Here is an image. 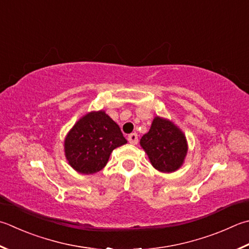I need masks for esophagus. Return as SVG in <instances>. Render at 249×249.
Listing matches in <instances>:
<instances>
[{"label":"esophagus","instance_id":"obj_1","mask_svg":"<svg viewBox=\"0 0 249 249\" xmlns=\"http://www.w3.org/2000/svg\"><path fill=\"white\" fill-rule=\"evenodd\" d=\"M128 141H129L130 144H133V145L138 144V142H139L138 134H137V133H131V134H129V135H128Z\"/></svg>","mask_w":249,"mask_h":249}]
</instances>
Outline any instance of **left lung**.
<instances>
[{"mask_svg":"<svg viewBox=\"0 0 249 249\" xmlns=\"http://www.w3.org/2000/svg\"><path fill=\"white\" fill-rule=\"evenodd\" d=\"M152 166L163 173L177 171L184 163L187 141L183 131L171 120L156 116L151 129L140 140Z\"/></svg>","mask_w":249,"mask_h":249,"instance_id":"1","label":"left lung"}]
</instances>
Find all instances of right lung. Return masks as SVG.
I'll use <instances>...</instances> for the list:
<instances>
[{
	"label": "right lung",
	"instance_id": "right-lung-1",
	"mask_svg": "<svg viewBox=\"0 0 249 249\" xmlns=\"http://www.w3.org/2000/svg\"><path fill=\"white\" fill-rule=\"evenodd\" d=\"M126 144L119 125L105 110L82 116L64 140L69 166L81 175H93L104 168L115 148Z\"/></svg>",
	"mask_w": 249,
	"mask_h": 249
}]
</instances>
